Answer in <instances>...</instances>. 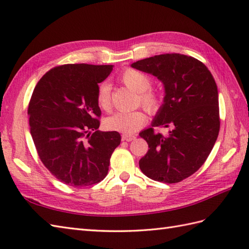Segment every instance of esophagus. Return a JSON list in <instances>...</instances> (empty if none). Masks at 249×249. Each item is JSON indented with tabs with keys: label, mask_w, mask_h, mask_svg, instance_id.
Returning <instances> with one entry per match:
<instances>
[{
	"label": "esophagus",
	"mask_w": 249,
	"mask_h": 249,
	"mask_svg": "<svg viewBox=\"0 0 249 249\" xmlns=\"http://www.w3.org/2000/svg\"><path fill=\"white\" fill-rule=\"evenodd\" d=\"M136 139V136H134V135H123L122 136V140L123 141H127V142H130V141H133V140H135Z\"/></svg>",
	"instance_id": "34e87169"
}]
</instances>
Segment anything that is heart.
Listing matches in <instances>:
<instances>
[{
  "instance_id": "1",
  "label": "heart",
  "mask_w": 249,
  "mask_h": 249,
  "mask_svg": "<svg viewBox=\"0 0 249 249\" xmlns=\"http://www.w3.org/2000/svg\"><path fill=\"white\" fill-rule=\"evenodd\" d=\"M120 78L126 87L139 93L140 103L147 111L155 112L160 107L161 98L160 94L150 89L153 81L149 75L134 70V68H128L122 72ZM96 100L98 106L103 110L109 111L111 109V95L108 83L100 84L97 89ZM146 114L143 111L136 110L131 112L115 113L106 120L105 124L106 127L110 130L120 131V133L128 135L140 129L146 123Z\"/></svg>"
}]
</instances>
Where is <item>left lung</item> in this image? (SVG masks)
Masks as SVG:
<instances>
[{
  "mask_svg": "<svg viewBox=\"0 0 249 249\" xmlns=\"http://www.w3.org/2000/svg\"><path fill=\"white\" fill-rule=\"evenodd\" d=\"M157 77L165 87L163 104L152 127L139 134L149 151L139 160L147 178L162 183H178L203 165L220 128L217 86L202 62L193 56L166 53L131 64ZM154 127L171 130L166 136Z\"/></svg>",
  "mask_w": 249,
  "mask_h": 249,
  "instance_id": "1",
  "label": "left lung"
}]
</instances>
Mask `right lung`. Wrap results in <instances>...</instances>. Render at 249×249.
I'll return each instance as SVG.
<instances>
[{
	"mask_svg": "<svg viewBox=\"0 0 249 249\" xmlns=\"http://www.w3.org/2000/svg\"><path fill=\"white\" fill-rule=\"evenodd\" d=\"M112 65L65 64L47 71L29 104L30 131L41 162L52 176L73 187L106 178L120 144L118 131H100L98 83Z\"/></svg>",
	"mask_w": 249,
	"mask_h": 249,
	"instance_id": "add662e5",
	"label": "right lung"
}]
</instances>
